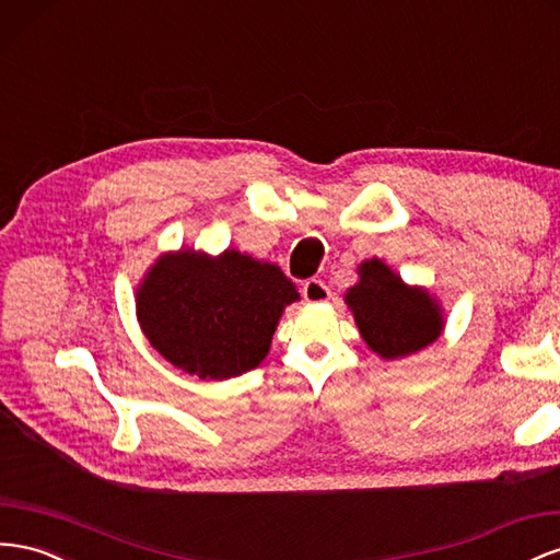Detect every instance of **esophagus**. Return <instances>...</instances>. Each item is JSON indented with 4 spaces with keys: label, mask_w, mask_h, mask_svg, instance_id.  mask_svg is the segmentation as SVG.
<instances>
[{
    "label": "esophagus",
    "mask_w": 560,
    "mask_h": 560,
    "mask_svg": "<svg viewBox=\"0 0 560 560\" xmlns=\"http://www.w3.org/2000/svg\"><path fill=\"white\" fill-rule=\"evenodd\" d=\"M301 294H304L308 304H323V301L329 299V290L323 280H308L304 284V290H301Z\"/></svg>",
    "instance_id": "34e87169"
}]
</instances>
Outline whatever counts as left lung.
Returning a JSON list of instances; mask_svg holds the SVG:
<instances>
[{
	"mask_svg": "<svg viewBox=\"0 0 560 560\" xmlns=\"http://www.w3.org/2000/svg\"><path fill=\"white\" fill-rule=\"evenodd\" d=\"M358 282L343 294L362 341L382 360L424 351L445 329L443 304L427 287L407 284L382 259L358 268Z\"/></svg>",
	"mask_w": 560,
	"mask_h": 560,
	"instance_id": "left-lung-1",
	"label": "left lung"
}]
</instances>
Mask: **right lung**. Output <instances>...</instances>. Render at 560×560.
I'll return each instance as SVG.
<instances>
[{
	"label": "right lung",
	"mask_w": 560,
	"mask_h": 560,
	"mask_svg": "<svg viewBox=\"0 0 560 560\" xmlns=\"http://www.w3.org/2000/svg\"><path fill=\"white\" fill-rule=\"evenodd\" d=\"M133 299L143 335L164 360L223 382L261 365L299 292L270 261L231 247L217 256L180 247L150 264Z\"/></svg>",
	"instance_id": "1"
}]
</instances>
